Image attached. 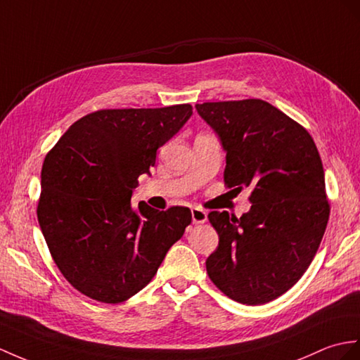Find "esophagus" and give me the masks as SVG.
I'll return each mask as SVG.
<instances>
[{
    "instance_id": "esophagus-1",
    "label": "esophagus",
    "mask_w": 360,
    "mask_h": 360,
    "mask_svg": "<svg viewBox=\"0 0 360 360\" xmlns=\"http://www.w3.org/2000/svg\"><path fill=\"white\" fill-rule=\"evenodd\" d=\"M191 214H192V223H194V224H203V223L207 221V214H206V210H203V209L192 207Z\"/></svg>"
}]
</instances>
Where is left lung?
<instances>
[{"mask_svg":"<svg viewBox=\"0 0 360 360\" xmlns=\"http://www.w3.org/2000/svg\"><path fill=\"white\" fill-rule=\"evenodd\" d=\"M195 110L220 139L226 185L252 188L249 212L207 215L220 236L207 275L236 302H270L300 281L326 232L330 205L318 148L266 101L205 102Z\"/></svg>","mask_w":360,"mask_h":360,"instance_id":"8db88e82","label":"left lung"}]
</instances>
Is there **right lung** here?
Segmentation results:
<instances>
[{
	"label": "right lung",
	"instance_id": "right-lung-1",
	"mask_svg": "<svg viewBox=\"0 0 360 360\" xmlns=\"http://www.w3.org/2000/svg\"><path fill=\"white\" fill-rule=\"evenodd\" d=\"M192 116L189 103L101 110L58 140L42 165L38 221L60 274L76 290L119 304L151 281L185 233L188 207L131 205L139 175Z\"/></svg>",
	"mask_w": 360,
	"mask_h": 360
}]
</instances>
